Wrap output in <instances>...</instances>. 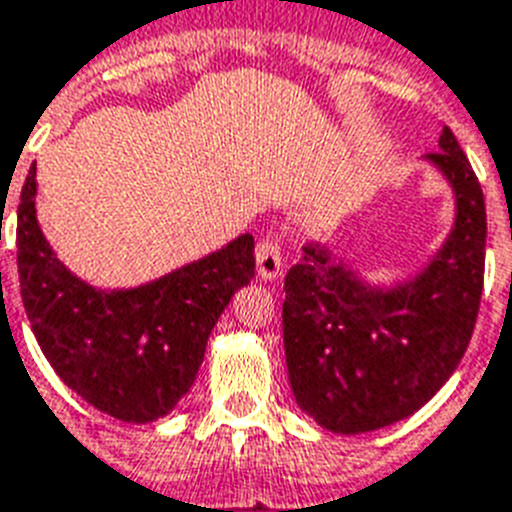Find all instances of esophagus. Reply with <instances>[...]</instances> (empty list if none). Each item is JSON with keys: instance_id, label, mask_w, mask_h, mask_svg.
<instances>
[{"instance_id": "34e87169", "label": "esophagus", "mask_w": 512, "mask_h": 512, "mask_svg": "<svg viewBox=\"0 0 512 512\" xmlns=\"http://www.w3.org/2000/svg\"><path fill=\"white\" fill-rule=\"evenodd\" d=\"M283 270V257H281V244L276 239H263L257 244V276L263 281H276Z\"/></svg>"}]
</instances>
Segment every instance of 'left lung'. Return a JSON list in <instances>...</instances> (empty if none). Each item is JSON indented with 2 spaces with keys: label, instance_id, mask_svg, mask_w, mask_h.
Wrapping results in <instances>:
<instances>
[{
  "label": "left lung",
  "instance_id": "obj_1",
  "mask_svg": "<svg viewBox=\"0 0 512 512\" xmlns=\"http://www.w3.org/2000/svg\"><path fill=\"white\" fill-rule=\"evenodd\" d=\"M427 161L453 187L448 239L416 276L375 286L325 244L286 273L283 349L299 409L338 435L401 422L450 380L474 333L484 286L482 184L445 127Z\"/></svg>",
  "mask_w": 512,
  "mask_h": 512
}]
</instances>
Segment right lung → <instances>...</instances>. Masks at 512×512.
<instances>
[{"label": "right lung", "instance_id": "1", "mask_svg": "<svg viewBox=\"0 0 512 512\" xmlns=\"http://www.w3.org/2000/svg\"><path fill=\"white\" fill-rule=\"evenodd\" d=\"M17 273L36 341L67 388L103 414L156 422L192 388L210 330L255 278V239L236 236L135 289H96L59 263L36 218V166L17 205Z\"/></svg>", "mask_w": 512, "mask_h": 512}]
</instances>
